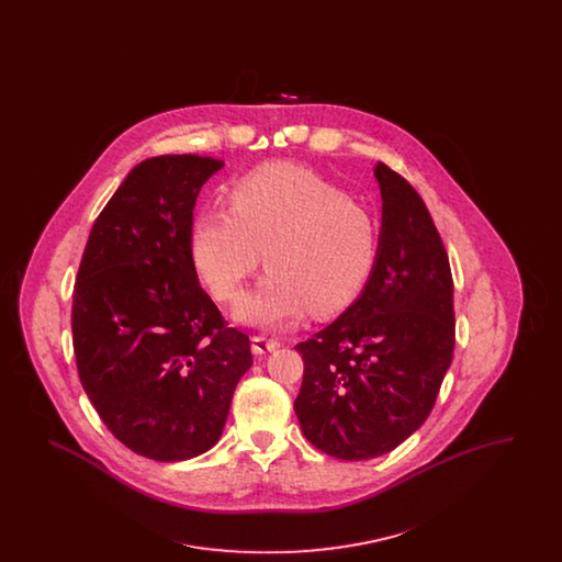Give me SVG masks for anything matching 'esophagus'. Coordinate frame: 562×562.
<instances>
[{
    "label": "esophagus",
    "instance_id": "1",
    "mask_svg": "<svg viewBox=\"0 0 562 562\" xmlns=\"http://www.w3.org/2000/svg\"><path fill=\"white\" fill-rule=\"evenodd\" d=\"M280 348V341L273 339V337H263V335H257L252 337V351L255 353H268L273 349Z\"/></svg>",
    "mask_w": 562,
    "mask_h": 562
}]
</instances>
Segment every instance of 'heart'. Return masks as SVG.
Masks as SVG:
<instances>
[{
    "label": "heart",
    "mask_w": 562,
    "mask_h": 562,
    "mask_svg": "<svg viewBox=\"0 0 562 562\" xmlns=\"http://www.w3.org/2000/svg\"><path fill=\"white\" fill-rule=\"evenodd\" d=\"M373 213L314 170L269 164L232 189V211L209 209L191 227L193 266L211 293L234 301L263 261L268 276L236 307V321L286 328L312 307H348L376 257Z\"/></svg>",
    "instance_id": "b5f03b06"
}]
</instances>
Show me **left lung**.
Instances as JSON below:
<instances>
[{
    "label": "left lung",
    "instance_id": "obj_1",
    "mask_svg": "<svg viewBox=\"0 0 562 562\" xmlns=\"http://www.w3.org/2000/svg\"><path fill=\"white\" fill-rule=\"evenodd\" d=\"M373 175L381 229L364 289L296 346L301 429L346 461L390 453L424 426L454 349L453 276L436 225L398 172L376 161Z\"/></svg>",
    "mask_w": 562,
    "mask_h": 562
}]
</instances>
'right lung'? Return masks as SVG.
<instances>
[{"label": "right lung", "instance_id": "obj_1", "mask_svg": "<svg viewBox=\"0 0 562 562\" xmlns=\"http://www.w3.org/2000/svg\"><path fill=\"white\" fill-rule=\"evenodd\" d=\"M223 166L195 154L136 164L94 221L76 280L81 385L109 431L156 461L213 449L252 367L191 257L195 198Z\"/></svg>", "mask_w": 562, "mask_h": 562}]
</instances>
